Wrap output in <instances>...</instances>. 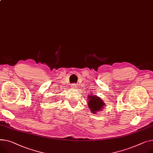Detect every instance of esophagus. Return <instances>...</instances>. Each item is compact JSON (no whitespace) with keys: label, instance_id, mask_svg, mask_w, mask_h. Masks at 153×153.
<instances>
[{"label":"esophagus","instance_id":"34e87169","mask_svg":"<svg viewBox=\"0 0 153 153\" xmlns=\"http://www.w3.org/2000/svg\"><path fill=\"white\" fill-rule=\"evenodd\" d=\"M76 87H77V85H76V84H71V87H72L73 88H75Z\"/></svg>","mask_w":153,"mask_h":153}]
</instances>
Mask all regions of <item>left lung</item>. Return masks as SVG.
<instances>
[{
  "label": "left lung",
  "instance_id": "8db88e82",
  "mask_svg": "<svg viewBox=\"0 0 153 153\" xmlns=\"http://www.w3.org/2000/svg\"><path fill=\"white\" fill-rule=\"evenodd\" d=\"M88 107L93 113L99 111L105 105L103 100L97 96H88Z\"/></svg>",
  "mask_w": 153,
  "mask_h": 153
}]
</instances>
